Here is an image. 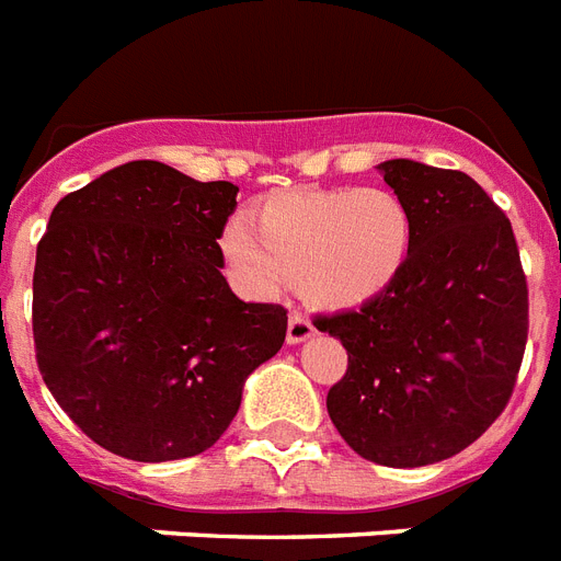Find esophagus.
Returning a JSON list of instances; mask_svg holds the SVG:
<instances>
[{
  "instance_id": "obj_1",
  "label": "esophagus",
  "mask_w": 561,
  "mask_h": 561,
  "mask_svg": "<svg viewBox=\"0 0 561 561\" xmlns=\"http://www.w3.org/2000/svg\"><path fill=\"white\" fill-rule=\"evenodd\" d=\"M312 335H316L312 321H309L307 316H301V312H293V316H289V324H286V342L301 344L307 342V339H312Z\"/></svg>"
}]
</instances>
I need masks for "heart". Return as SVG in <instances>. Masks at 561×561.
<instances>
[{
  "instance_id": "b5f03b06",
  "label": "heart",
  "mask_w": 561,
  "mask_h": 561,
  "mask_svg": "<svg viewBox=\"0 0 561 561\" xmlns=\"http://www.w3.org/2000/svg\"><path fill=\"white\" fill-rule=\"evenodd\" d=\"M231 219L219 254L245 293L275 298L295 277L304 301L356 309L391 293L414 252V214L391 187H289Z\"/></svg>"
}]
</instances>
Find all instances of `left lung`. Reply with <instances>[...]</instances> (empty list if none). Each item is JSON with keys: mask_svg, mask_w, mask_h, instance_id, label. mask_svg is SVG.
Segmentation results:
<instances>
[{"mask_svg": "<svg viewBox=\"0 0 561 561\" xmlns=\"http://www.w3.org/2000/svg\"><path fill=\"white\" fill-rule=\"evenodd\" d=\"M414 214L391 293L318 316L347 351L330 420L370 463L414 469L481 437L513 393L527 344V280L510 219L472 176L411 159L379 164Z\"/></svg>", "mask_w": 561, "mask_h": 561, "instance_id": "left-lung-1", "label": "left lung"}]
</instances>
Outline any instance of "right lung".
<instances>
[{"label":"right lung","mask_w":561,"mask_h":561,"mask_svg":"<svg viewBox=\"0 0 561 561\" xmlns=\"http://www.w3.org/2000/svg\"><path fill=\"white\" fill-rule=\"evenodd\" d=\"M237 191L127 161L51 210L34 266L37 365L112 455L161 463L210 449L245 379L284 347L286 309L240 301L222 277L217 240Z\"/></svg>","instance_id":"1"}]
</instances>
